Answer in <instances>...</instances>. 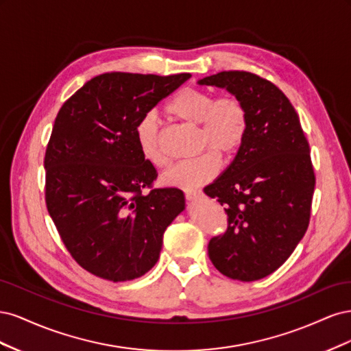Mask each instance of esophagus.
<instances>
[{"mask_svg": "<svg viewBox=\"0 0 351 351\" xmlns=\"http://www.w3.org/2000/svg\"><path fill=\"white\" fill-rule=\"evenodd\" d=\"M204 197V193L200 192V190H195V192H186V199L189 202H195L197 199H202Z\"/></svg>", "mask_w": 351, "mask_h": 351, "instance_id": "34e87169", "label": "esophagus"}]
</instances>
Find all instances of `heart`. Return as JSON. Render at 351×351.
<instances>
[{
	"label": "heart",
	"mask_w": 351,
	"mask_h": 351,
	"mask_svg": "<svg viewBox=\"0 0 351 351\" xmlns=\"http://www.w3.org/2000/svg\"><path fill=\"white\" fill-rule=\"evenodd\" d=\"M167 111L177 120L200 125V147L230 156L241 146L247 132V112L234 97L218 98L212 92L186 88L168 102ZM136 142L142 156L154 167H165L168 155L162 146L161 124L154 112L145 114L136 124ZM215 151L180 162L162 176L169 187L195 190L209 183L219 171L221 159Z\"/></svg>",
	"instance_id": "1"
}]
</instances>
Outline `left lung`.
Returning <instances> with one entry per match:
<instances>
[{
	"label": "left lung",
	"mask_w": 351,
	"mask_h": 351,
	"mask_svg": "<svg viewBox=\"0 0 351 351\" xmlns=\"http://www.w3.org/2000/svg\"><path fill=\"white\" fill-rule=\"evenodd\" d=\"M226 89L247 112L232 162L204 190L226 205V234L208 254L226 277L256 281L290 258L309 226L315 173L299 115L285 95L256 74L221 71L197 82Z\"/></svg>",
	"instance_id": "1"
}]
</instances>
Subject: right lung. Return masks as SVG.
<instances>
[{
	"instance_id": "add662e5",
	"label": "right lung",
	"mask_w": 351,
	"mask_h": 351,
	"mask_svg": "<svg viewBox=\"0 0 351 351\" xmlns=\"http://www.w3.org/2000/svg\"><path fill=\"white\" fill-rule=\"evenodd\" d=\"M190 74L105 73L69 98L45 152V200L62 243L82 268L120 282L159 259L167 227L186 208L180 189H154L136 124Z\"/></svg>"
}]
</instances>
